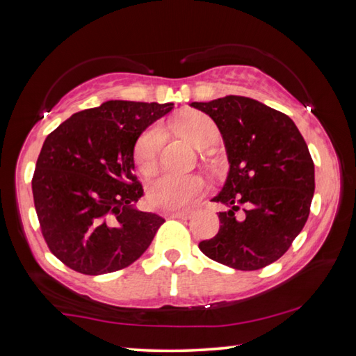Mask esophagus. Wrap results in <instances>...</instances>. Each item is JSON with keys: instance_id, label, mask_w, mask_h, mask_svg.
Listing matches in <instances>:
<instances>
[{"instance_id": "34e87169", "label": "esophagus", "mask_w": 356, "mask_h": 356, "mask_svg": "<svg viewBox=\"0 0 356 356\" xmlns=\"http://www.w3.org/2000/svg\"><path fill=\"white\" fill-rule=\"evenodd\" d=\"M193 210H180V212H171L166 213L168 218H179V220H188L191 218Z\"/></svg>"}]
</instances>
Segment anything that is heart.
Returning a JSON list of instances; mask_svg holds the SVG:
<instances>
[{
  "label": "heart",
  "mask_w": 356,
  "mask_h": 356,
  "mask_svg": "<svg viewBox=\"0 0 356 356\" xmlns=\"http://www.w3.org/2000/svg\"><path fill=\"white\" fill-rule=\"evenodd\" d=\"M171 127L179 130L193 146L206 149L218 138V127L212 119L202 113H188L184 118L174 119ZM165 131L160 125L149 129L140 136L135 146V163L143 174H152L159 165ZM204 191V180L197 176H176L161 174L147 186L150 206L160 210H179L188 207Z\"/></svg>",
  "instance_id": "heart-1"
}]
</instances>
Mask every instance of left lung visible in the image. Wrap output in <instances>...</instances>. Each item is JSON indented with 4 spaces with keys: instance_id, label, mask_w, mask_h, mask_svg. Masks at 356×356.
Wrapping results in <instances>:
<instances>
[{
    "instance_id": "8db88e82",
    "label": "left lung",
    "mask_w": 356,
    "mask_h": 356,
    "mask_svg": "<svg viewBox=\"0 0 356 356\" xmlns=\"http://www.w3.org/2000/svg\"><path fill=\"white\" fill-rule=\"evenodd\" d=\"M191 106L213 119L231 165L212 200L227 207L218 215L220 231L200 250L243 272L267 267L291 248L309 216L316 185L308 146L291 118L254 99L226 95Z\"/></svg>"
}]
</instances>
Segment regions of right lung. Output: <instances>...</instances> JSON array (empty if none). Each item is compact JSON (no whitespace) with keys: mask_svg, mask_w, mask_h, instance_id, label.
I'll use <instances>...</instances> for the list:
<instances>
[{"mask_svg":"<svg viewBox=\"0 0 356 356\" xmlns=\"http://www.w3.org/2000/svg\"><path fill=\"white\" fill-rule=\"evenodd\" d=\"M172 106L110 100L75 113L47 136L33 176L34 207L48 248L69 268L118 272L149 248L165 220L134 206L144 195L134 149Z\"/></svg>","mask_w":356,"mask_h":356,"instance_id":"right-lung-1","label":"right lung"}]
</instances>
